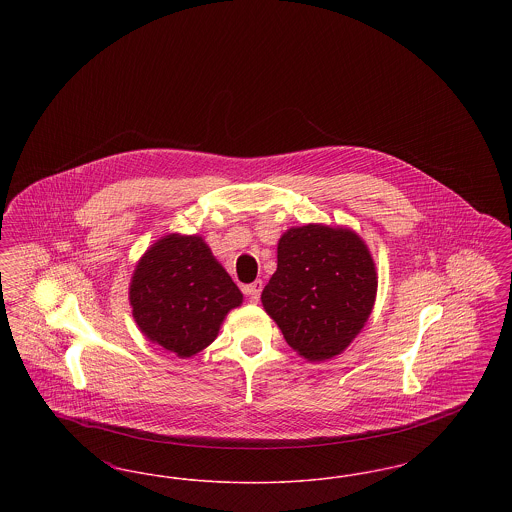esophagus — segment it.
Returning a JSON list of instances; mask_svg holds the SVG:
<instances>
[{
  "label": "esophagus",
  "mask_w": 512,
  "mask_h": 512,
  "mask_svg": "<svg viewBox=\"0 0 512 512\" xmlns=\"http://www.w3.org/2000/svg\"><path fill=\"white\" fill-rule=\"evenodd\" d=\"M261 292H263V282H261V280H255L253 284H249V286H244L245 295H249V299H251L253 303H257V301H259V297H261Z\"/></svg>",
  "instance_id": "1"
}]
</instances>
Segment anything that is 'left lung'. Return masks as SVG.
<instances>
[{
    "mask_svg": "<svg viewBox=\"0 0 512 512\" xmlns=\"http://www.w3.org/2000/svg\"><path fill=\"white\" fill-rule=\"evenodd\" d=\"M378 272L365 240L347 226L311 222L278 240V265L263 307L293 351L309 363L341 355L365 328Z\"/></svg>",
    "mask_w": 512,
    "mask_h": 512,
    "instance_id": "8db88e82",
    "label": "left lung"
}]
</instances>
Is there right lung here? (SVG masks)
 Returning a JSON list of instances; mask_svg holds the SVG:
<instances>
[{
    "label": "right lung",
    "instance_id": "add662e5",
    "mask_svg": "<svg viewBox=\"0 0 512 512\" xmlns=\"http://www.w3.org/2000/svg\"><path fill=\"white\" fill-rule=\"evenodd\" d=\"M128 301L147 340L190 359L215 341L244 295L201 236L172 232L136 263Z\"/></svg>",
    "mask_w": 512,
    "mask_h": 512
}]
</instances>
